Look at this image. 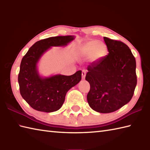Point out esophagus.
<instances>
[{
    "label": "esophagus",
    "mask_w": 150,
    "mask_h": 150,
    "mask_svg": "<svg viewBox=\"0 0 150 150\" xmlns=\"http://www.w3.org/2000/svg\"><path fill=\"white\" fill-rule=\"evenodd\" d=\"M86 75V70L83 69L82 71V79H85Z\"/></svg>",
    "instance_id": "obj_1"
}]
</instances>
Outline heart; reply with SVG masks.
I'll use <instances>...</instances> for the list:
<instances>
[{
	"instance_id": "heart-1",
	"label": "heart",
	"mask_w": 150,
	"mask_h": 150,
	"mask_svg": "<svg viewBox=\"0 0 150 150\" xmlns=\"http://www.w3.org/2000/svg\"><path fill=\"white\" fill-rule=\"evenodd\" d=\"M106 46L103 42L91 40L84 43L79 48V55L81 57L90 56L92 61L97 62L103 59L106 53Z\"/></svg>"
}]
</instances>
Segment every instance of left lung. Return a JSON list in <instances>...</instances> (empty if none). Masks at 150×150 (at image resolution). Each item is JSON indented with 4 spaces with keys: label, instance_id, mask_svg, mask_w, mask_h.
Returning <instances> with one entry per match:
<instances>
[{
    "label": "left lung",
    "instance_id": "1",
    "mask_svg": "<svg viewBox=\"0 0 150 150\" xmlns=\"http://www.w3.org/2000/svg\"><path fill=\"white\" fill-rule=\"evenodd\" d=\"M108 55L88 66L90 84L88 103L102 113L113 112L128 103L137 85L136 61L131 50L120 40L104 37Z\"/></svg>",
    "mask_w": 150,
    "mask_h": 150
}]
</instances>
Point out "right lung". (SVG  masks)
Instances as JSON below:
<instances>
[{"label":"right lung","instance_id":"obj_1","mask_svg":"<svg viewBox=\"0 0 150 150\" xmlns=\"http://www.w3.org/2000/svg\"><path fill=\"white\" fill-rule=\"evenodd\" d=\"M74 39V36H57L37 41L28 51L21 60L18 76L22 98L34 110L53 112L62 107L68 91L81 80L82 71L70 76L56 75L41 77L37 64L52 46H64Z\"/></svg>","mask_w":150,"mask_h":150}]
</instances>
